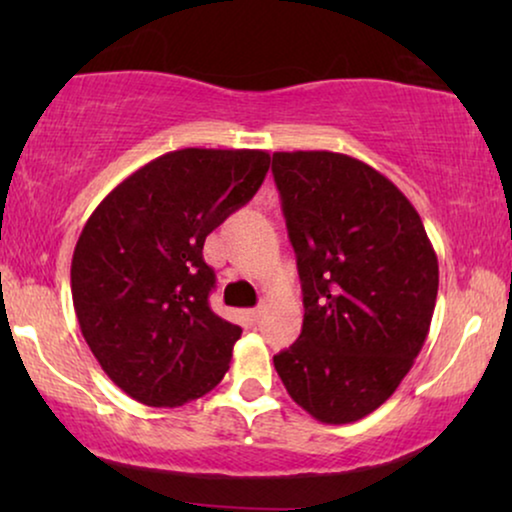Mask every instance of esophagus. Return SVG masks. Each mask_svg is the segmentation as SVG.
<instances>
[{
  "label": "esophagus",
  "instance_id": "1",
  "mask_svg": "<svg viewBox=\"0 0 512 512\" xmlns=\"http://www.w3.org/2000/svg\"><path fill=\"white\" fill-rule=\"evenodd\" d=\"M247 314H249V319L254 321V324H258V319H261V314H263V307H251Z\"/></svg>",
  "mask_w": 512,
  "mask_h": 512
}]
</instances>
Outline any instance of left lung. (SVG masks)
I'll return each instance as SVG.
<instances>
[{
    "mask_svg": "<svg viewBox=\"0 0 512 512\" xmlns=\"http://www.w3.org/2000/svg\"><path fill=\"white\" fill-rule=\"evenodd\" d=\"M272 174L305 305L300 338L275 356V370L314 419L359 422L422 352L438 256L410 200L359 158L277 151Z\"/></svg>",
    "mask_w": 512,
    "mask_h": 512,
    "instance_id": "8db88e82",
    "label": "left lung"
}]
</instances>
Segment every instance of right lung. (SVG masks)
<instances>
[{"label":"right lung","instance_id":"1","mask_svg":"<svg viewBox=\"0 0 512 512\" xmlns=\"http://www.w3.org/2000/svg\"><path fill=\"white\" fill-rule=\"evenodd\" d=\"M258 149H179L123 179L90 214L72 256L81 333L109 380L151 408L205 396L242 328L209 307L207 235L254 198Z\"/></svg>","mask_w":512,"mask_h":512}]
</instances>
